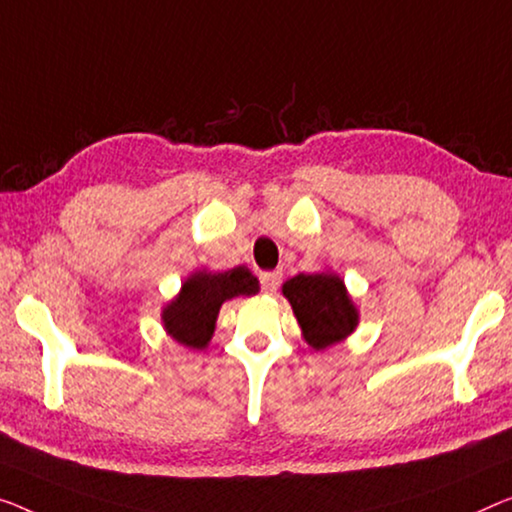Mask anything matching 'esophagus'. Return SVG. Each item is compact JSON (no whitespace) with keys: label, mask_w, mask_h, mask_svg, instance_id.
Masks as SVG:
<instances>
[{"label":"esophagus","mask_w":512,"mask_h":512,"mask_svg":"<svg viewBox=\"0 0 512 512\" xmlns=\"http://www.w3.org/2000/svg\"><path fill=\"white\" fill-rule=\"evenodd\" d=\"M280 273L278 271H264L262 276H259V282H262V292L264 294H276L278 287H280Z\"/></svg>","instance_id":"obj_1"}]
</instances>
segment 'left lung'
Instances as JSON below:
<instances>
[{
    "label": "left lung",
    "instance_id": "1",
    "mask_svg": "<svg viewBox=\"0 0 512 512\" xmlns=\"http://www.w3.org/2000/svg\"><path fill=\"white\" fill-rule=\"evenodd\" d=\"M282 294L292 303L305 342L317 352L354 333L358 310L335 273H299L282 285Z\"/></svg>",
    "mask_w": 512,
    "mask_h": 512
}]
</instances>
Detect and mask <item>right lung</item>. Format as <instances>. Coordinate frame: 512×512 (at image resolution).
Here are the masks:
<instances>
[{"label": "right lung", "mask_w": 512, "mask_h": 512, "mask_svg": "<svg viewBox=\"0 0 512 512\" xmlns=\"http://www.w3.org/2000/svg\"><path fill=\"white\" fill-rule=\"evenodd\" d=\"M257 292L259 280L246 266L225 273L197 271L163 308V326L179 345L204 349L216 329L220 305L234 296H253Z\"/></svg>", "instance_id": "add662e5"}]
</instances>
